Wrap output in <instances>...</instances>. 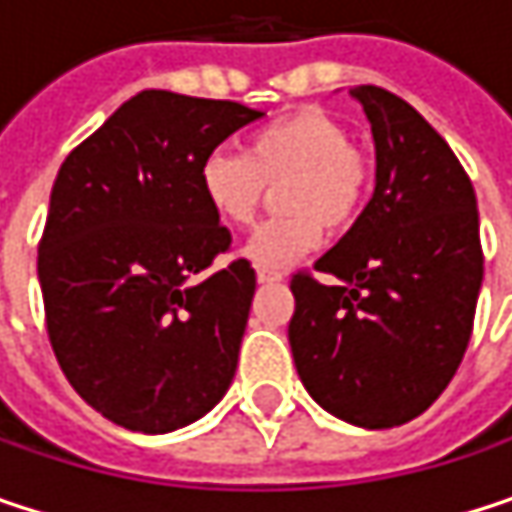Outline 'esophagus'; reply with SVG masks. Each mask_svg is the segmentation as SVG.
<instances>
[{
  "instance_id": "1",
  "label": "esophagus",
  "mask_w": 512,
  "mask_h": 512,
  "mask_svg": "<svg viewBox=\"0 0 512 512\" xmlns=\"http://www.w3.org/2000/svg\"><path fill=\"white\" fill-rule=\"evenodd\" d=\"M257 281H263V284L284 281V272L281 269H269V266H257Z\"/></svg>"
}]
</instances>
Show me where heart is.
<instances>
[{"instance_id": "1", "label": "heart", "mask_w": 512, "mask_h": 512, "mask_svg": "<svg viewBox=\"0 0 512 512\" xmlns=\"http://www.w3.org/2000/svg\"><path fill=\"white\" fill-rule=\"evenodd\" d=\"M278 189L287 210L263 222L246 246L257 266L281 269L323 243V225L344 231L364 210L373 186V156L350 142L347 127L323 109H293L246 136L243 154L216 148L198 165V189L210 213L228 228H249Z\"/></svg>"}]
</instances>
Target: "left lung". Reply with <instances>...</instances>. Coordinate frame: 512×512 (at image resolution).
<instances>
[{"mask_svg": "<svg viewBox=\"0 0 512 512\" xmlns=\"http://www.w3.org/2000/svg\"><path fill=\"white\" fill-rule=\"evenodd\" d=\"M370 121L376 186L353 228L296 272L287 329L305 391L335 418L388 430L418 418L460 367L483 281L474 186L448 142L397 94L350 88Z\"/></svg>", "mask_w": 512, "mask_h": 512, "instance_id": "8db88e82", "label": "left lung"}]
</instances>
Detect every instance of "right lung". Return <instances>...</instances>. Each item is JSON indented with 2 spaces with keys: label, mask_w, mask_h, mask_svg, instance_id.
Listing matches in <instances>:
<instances>
[{
  "label": "right lung",
  "mask_w": 512,
  "mask_h": 512,
  "mask_svg": "<svg viewBox=\"0 0 512 512\" xmlns=\"http://www.w3.org/2000/svg\"><path fill=\"white\" fill-rule=\"evenodd\" d=\"M263 112L174 91L130 97L61 162L38 281L73 391L136 433H171L228 391L249 308V260L201 198L198 165Z\"/></svg>",
  "instance_id": "right-lung-1"
}]
</instances>
